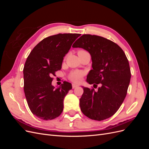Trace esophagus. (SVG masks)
<instances>
[{
	"instance_id": "34e87169",
	"label": "esophagus",
	"mask_w": 149,
	"mask_h": 149,
	"mask_svg": "<svg viewBox=\"0 0 149 149\" xmlns=\"http://www.w3.org/2000/svg\"><path fill=\"white\" fill-rule=\"evenodd\" d=\"M77 87H78V84H74V83L72 84V88H73V89L75 88H77Z\"/></svg>"
}]
</instances>
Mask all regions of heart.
<instances>
[{
  "instance_id": "heart-1",
  "label": "heart",
  "mask_w": 149,
  "mask_h": 149,
  "mask_svg": "<svg viewBox=\"0 0 149 149\" xmlns=\"http://www.w3.org/2000/svg\"><path fill=\"white\" fill-rule=\"evenodd\" d=\"M84 75V73L81 71L75 70L72 71L69 75V79L71 80L72 81L76 83L79 82L82 79V77Z\"/></svg>"
}]
</instances>
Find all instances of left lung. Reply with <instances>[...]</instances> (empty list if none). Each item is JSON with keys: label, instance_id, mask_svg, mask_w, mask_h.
<instances>
[{"label": "left lung", "instance_id": "obj_1", "mask_svg": "<svg viewBox=\"0 0 149 149\" xmlns=\"http://www.w3.org/2000/svg\"><path fill=\"white\" fill-rule=\"evenodd\" d=\"M91 56L93 70L87 82L97 91L83 87L79 100L83 113L89 119L102 120L109 118L119 109L127 92L131 73L129 61L122 48L111 40L97 35L84 34L73 45Z\"/></svg>", "mask_w": 149, "mask_h": 149}]
</instances>
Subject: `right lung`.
Listing matches in <instances>:
<instances>
[{"label": "right lung", "instance_id": "right-lung-1", "mask_svg": "<svg viewBox=\"0 0 149 149\" xmlns=\"http://www.w3.org/2000/svg\"><path fill=\"white\" fill-rule=\"evenodd\" d=\"M79 33H59L38 43L29 54L24 68V93L31 112L45 120L59 116L63 110V100L72 89L65 81L55 89L52 76L61 68L63 57Z\"/></svg>", "mask_w": 149, "mask_h": 149}]
</instances>
